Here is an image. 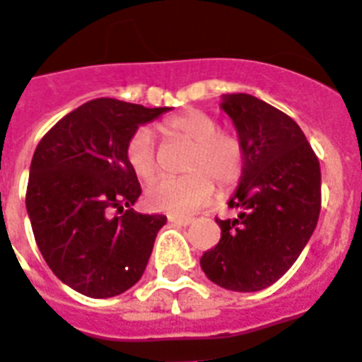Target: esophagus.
<instances>
[{"mask_svg": "<svg viewBox=\"0 0 362 362\" xmlns=\"http://www.w3.org/2000/svg\"><path fill=\"white\" fill-rule=\"evenodd\" d=\"M169 221L173 225H180V227H187L189 223H193V217H186V216H169Z\"/></svg>", "mask_w": 362, "mask_h": 362, "instance_id": "34e87169", "label": "esophagus"}]
</instances>
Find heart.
<instances>
[{
    "label": "heart",
    "instance_id": "heart-1",
    "mask_svg": "<svg viewBox=\"0 0 362 362\" xmlns=\"http://www.w3.org/2000/svg\"><path fill=\"white\" fill-rule=\"evenodd\" d=\"M169 134L193 143L187 156L184 176H163L145 191L152 210L186 214L210 199L214 182L219 187L234 186L243 173V146L236 135L219 130L214 117L201 110H187L165 122ZM126 161L139 178H151L158 169L154 134L139 128L126 143Z\"/></svg>",
    "mask_w": 362,
    "mask_h": 362
}]
</instances>
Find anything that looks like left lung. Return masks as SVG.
Segmentation results:
<instances>
[{
    "label": "left lung",
    "instance_id": "left-lung-1",
    "mask_svg": "<svg viewBox=\"0 0 362 362\" xmlns=\"http://www.w3.org/2000/svg\"><path fill=\"white\" fill-rule=\"evenodd\" d=\"M221 110L236 126L243 173L228 206L216 219L221 240L201 258L217 286L258 292L283 277L313 236L322 208L320 161L296 120L257 96L225 95Z\"/></svg>",
    "mask_w": 362,
    "mask_h": 362
}]
</instances>
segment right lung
Segmentation results:
<instances>
[{
    "label": "right lung",
    "instance_id": "right-lung-1",
    "mask_svg": "<svg viewBox=\"0 0 362 362\" xmlns=\"http://www.w3.org/2000/svg\"><path fill=\"white\" fill-rule=\"evenodd\" d=\"M171 107L96 98L64 115L37 145L25 208L49 269L87 298H113L145 272L165 216L135 211L126 143Z\"/></svg>",
    "mask_w": 362,
    "mask_h": 362
}]
</instances>
